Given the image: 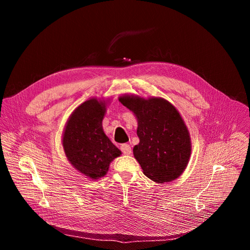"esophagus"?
<instances>
[{"instance_id":"esophagus-1","label":"esophagus","mask_w":250,"mask_h":250,"mask_svg":"<svg viewBox=\"0 0 250 250\" xmlns=\"http://www.w3.org/2000/svg\"><path fill=\"white\" fill-rule=\"evenodd\" d=\"M120 150H122L123 154H125V155H130L132 152L131 146L126 143H124V144H122V146H120Z\"/></svg>"}]
</instances>
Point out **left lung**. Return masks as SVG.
I'll return each instance as SVG.
<instances>
[{"mask_svg":"<svg viewBox=\"0 0 250 250\" xmlns=\"http://www.w3.org/2000/svg\"><path fill=\"white\" fill-rule=\"evenodd\" d=\"M119 101L138 119L140 142L133 152L143 173L157 183L179 178L191 155L189 133L179 112L163 99L123 96Z\"/></svg>","mask_w":250,"mask_h":250,"instance_id":"obj_1","label":"left lung"}]
</instances>
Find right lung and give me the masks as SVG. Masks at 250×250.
Returning a JSON list of instances; mask_svg holds the SVG:
<instances>
[{"instance_id":"add662e5","label":"right lung","mask_w":250,"mask_h":250,"mask_svg":"<svg viewBox=\"0 0 250 250\" xmlns=\"http://www.w3.org/2000/svg\"><path fill=\"white\" fill-rule=\"evenodd\" d=\"M104 111L102 102L86 101L70 115L63 135L69 162L91 179L106 174L110 163L122 154L103 131Z\"/></svg>"}]
</instances>
